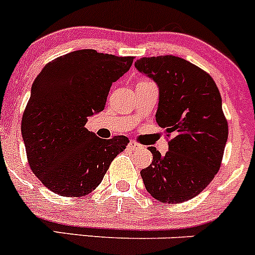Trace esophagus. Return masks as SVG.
<instances>
[{
    "instance_id": "esophagus-1",
    "label": "esophagus",
    "mask_w": 255,
    "mask_h": 255,
    "mask_svg": "<svg viewBox=\"0 0 255 255\" xmlns=\"http://www.w3.org/2000/svg\"><path fill=\"white\" fill-rule=\"evenodd\" d=\"M128 146H129V149H131V150L141 149V145H140L139 142H136V141H132V140L129 142V145H128Z\"/></svg>"
}]
</instances>
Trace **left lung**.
Wrapping results in <instances>:
<instances>
[{"instance_id": "8db88e82", "label": "left lung", "mask_w": 255, "mask_h": 255, "mask_svg": "<svg viewBox=\"0 0 255 255\" xmlns=\"http://www.w3.org/2000/svg\"><path fill=\"white\" fill-rule=\"evenodd\" d=\"M159 87L156 123L165 129L169 151L149 147L152 161L140 171L145 188L161 203H183L202 193L222 165L228 121L209 74L181 57L165 55L135 62Z\"/></svg>"}]
</instances>
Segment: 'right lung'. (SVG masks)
<instances>
[{
  "label": "right lung",
  "instance_id": "obj_1",
  "mask_svg": "<svg viewBox=\"0 0 255 255\" xmlns=\"http://www.w3.org/2000/svg\"><path fill=\"white\" fill-rule=\"evenodd\" d=\"M134 57L77 50L45 65L31 87L21 132L31 170L61 196H84L103 181L124 151V135L104 140L85 128L104 110L109 91Z\"/></svg>",
  "mask_w": 255,
  "mask_h": 255
}]
</instances>
